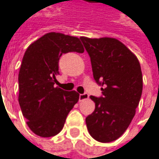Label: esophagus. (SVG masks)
Segmentation results:
<instances>
[{"label":"esophagus","mask_w":159,"mask_h":159,"mask_svg":"<svg viewBox=\"0 0 159 159\" xmlns=\"http://www.w3.org/2000/svg\"><path fill=\"white\" fill-rule=\"evenodd\" d=\"M89 98V94L88 93H84V94H80L79 95V101L87 100Z\"/></svg>","instance_id":"esophagus-1"}]
</instances>
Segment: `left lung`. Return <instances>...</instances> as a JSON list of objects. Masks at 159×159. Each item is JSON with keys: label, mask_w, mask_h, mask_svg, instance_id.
<instances>
[{"label": "left lung", "mask_w": 159, "mask_h": 159, "mask_svg": "<svg viewBox=\"0 0 159 159\" xmlns=\"http://www.w3.org/2000/svg\"><path fill=\"white\" fill-rule=\"evenodd\" d=\"M80 39L91 58L94 80L103 86L101 97H90L95 109L85 119L87 129L96 141L111 142L125 132L134 116L142 93L141 65L116 39Z\"/></svg>", "instance_id": "left-lung-1"}]
</instances>
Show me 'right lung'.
<instances>
[{
	"label": "right lung",
	"instance_id": "1",
	"mask_svg": "<svg viewBox=\"0 0 159 159\" xmlns=\"http://www.w3.org/2000/svg\"><path fill=\"white\" fill-rule=\"evenodd\" d=\"M72 52H84L79 38L52 32L31 43L25 52L18 74V102L28 127L41 137L58 134L79 100L75 91L54 87L59 58Z\"/></svg>",
	"mask_w": 159,
	"mask_h": 159
}]
</instances>
